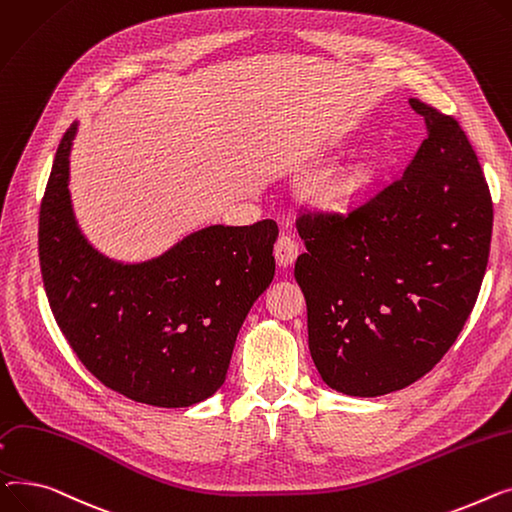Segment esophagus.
Returning <instances> with one entry per match:
<instances>
[{
  "label": "esophagus",
  "instance_id": "34e87169",
  "mask_svg": "<svg viewBox=\"0 0 512 512\" xmlns=\"http://www.w3.org/2000/svg\"><path fill=\"white\" fill-rule=\"evenodd\" d=\"M297 254H299L297 242H295V239H293L291 235L283 233V235L277 239V244H275V258H277V262H279L281 266H289V264L295 262Z\"/></svg>",
  "mask_w": 512,
  "mask_h": 512
}]
</instances>
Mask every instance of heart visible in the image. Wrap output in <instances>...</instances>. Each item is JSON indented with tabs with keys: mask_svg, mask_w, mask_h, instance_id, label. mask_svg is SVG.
I'll return each instance as SVG.
<instances>
[{
	"mask_svg": "<svg viewBox=\"0 0 512 512\" xmlns=\"http://www.w3.org/2000/svg\"><path fill=\"white\" fill-rule=\"evenodd\" d=\"M366 182H368V171H366V167L357 165V167L351 171V182H349L347 188L355 190V188H359V186H364Z\"/></svg>",
	"mask_w": 512,
	"mask_h": 512,
	"instance_id": "b5f03b06",
	"label": "heart"
}]
</instances>
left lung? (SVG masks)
<instances>
[{"label":"left lung","mask_w":512,"mask_h":512,"mask_svg":"<svg viewBox=\"0 0 512 512\" xmlns=\"http://www.w3.org/2000/svg\"><path fill=\"white\" fill-rule=\"evenodd\" d=\"M428 138L403 175L349 215L304 213L295 281L322 380L380 397L428 374L463 330L482 287L494 208L455 117L409 99Z\"/></svg>","instance_id":"left-lung-1"}]
</instances>
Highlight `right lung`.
Masks as SVG:
<instances>
[{
	"label": "right lung",
	"mask_w": 512,
	"mask_h": 512,
	"mask_svg": "<svg viewBox=\"0 0 512 512\" xmlns=\"http://www.w3.org/2000/svg\"><path fill=\"white\" fill-rule=\"evenodd\" d=\"M57 146L39 215V258L57 326L107 388L153 407H190L223 386L239 328L275 277L279 227L210 225L136 264L86 242L70 200V150Z\"/></svg>",
	"instance_id": "add662e5"
}]
</instances>
